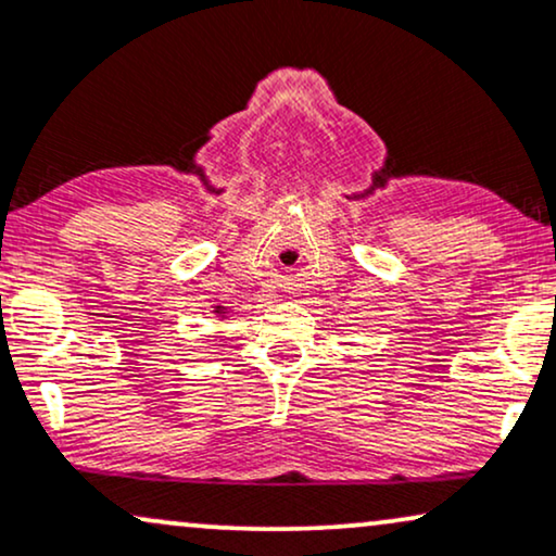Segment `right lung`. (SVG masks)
Returning a JSON list of instances; mask_svg holds the SVG:
<instances>
[{
	"mask_svg": "<svg viewBox=\"0 0 556 556\" xmlns=\"http://www.w3.org/2000/svg\"><path fill=\"white\" fill-rule=\"evenodd\" d=\"M217 313H219V311H217Z\"/></svg>",
	"mask_w": 556,
	"mask_h": 556,
	"instance_id": "right-lung-1",
	"label": "right lung"
}]
</instances>
